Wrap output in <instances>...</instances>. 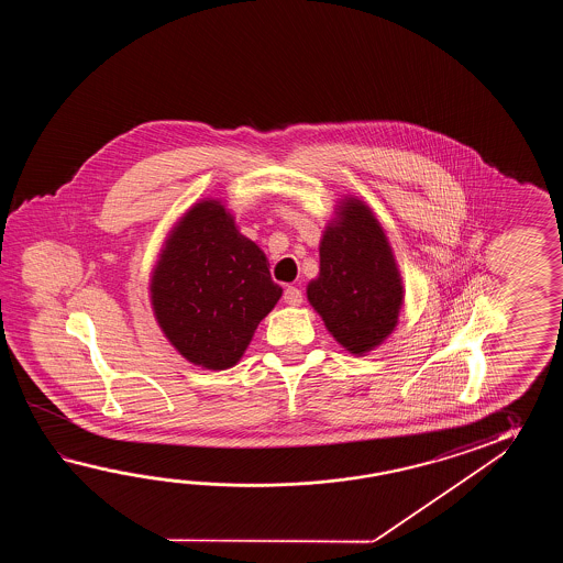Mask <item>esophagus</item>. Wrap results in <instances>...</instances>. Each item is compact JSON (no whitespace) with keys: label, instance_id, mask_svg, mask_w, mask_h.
<instances>
[{"label":"esophagus","instance_id":"esophagus-1","mask_svg":"<svg viewBox=\"0 0 563 563\" xmlns=\"http://www.w3.org/2000/svg\"><path fill=\"white\" fill-rule=\"evenodd\" d=\"M301 299H303V296H301V289H299V287L287 286L286 289H284V301L289 303V306H299Z\"/></svg>","mask_w":563,"mask_h":563}]
</instances>
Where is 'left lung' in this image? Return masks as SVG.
I'll return each mask as SVG.
<instances>
[{
  "instance_id": "obj_1",
  "label": "left lung",
  "mask_w": 563,
  "mask_h": 563,
  "mask_svg": "<svg viewBox=\"0 0 563 563\" xmlns=\"http://www.w3.org/2000/svg\"><path fill=\"white\" fill-rule=\"evenodd\" d=\"M308 299L335 340L354 354L378 346L395 330L402 286L395 257L371 209L342 207L320 243V277Z\"/></svg>"
}]
</instances>
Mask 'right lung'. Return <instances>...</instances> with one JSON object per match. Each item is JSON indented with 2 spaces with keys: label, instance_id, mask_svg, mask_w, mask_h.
Instances as JSON below:
<instances>
[{
  "label": "right lung",
  "instance_id": "add662e5",
  "mask_svg": "<svg viewBox=\"0 0 563 563\" xmlns=\"http://www.w3.org/2000/svg\"><path fill=\"white\" fill-rule=\"evenodd\" d=\"M156 320L185 358L233 366L282 296L265 253L243 238L223 205H195L168 238L153 276Z\"/></svg>",
  "mask_w": 563,
  "mask_h": 563
}]
</instances>
